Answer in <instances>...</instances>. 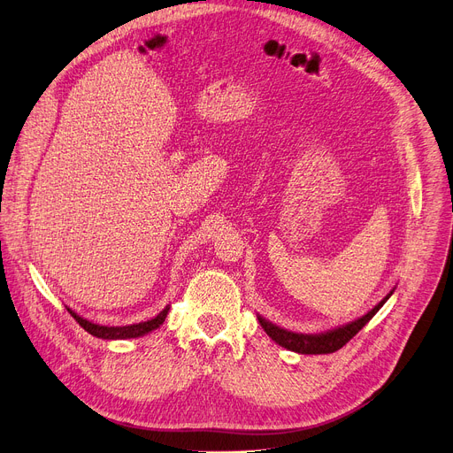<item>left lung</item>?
Here are the masks:
<instances>
[{
	"instance_id": "left-lung-1",
	"label": "left lung",
	"mask_w": 453,
	"mask_h": 453,
	"mask_svg": "<svg viewBox=\"0 0 453 453\" xmlns=\"http://www.w3.org/2000/svg\"><path fill=\"white\" fill-rule=\"evenodd\" d=\"M394 292V289H392ZM387 294V297L383 301H379L373 309L365 314L363 318H358L348 325H342V327H336L333 331L327 333H319V334H303V333H292L288 329L279 327V325L271 323L267 319H264L262 316H258V321L262 325V329L267 333V336L271 340H275L279 346L289 349V351H296L301 355H325V353H334L340 348L346 346V343L365 327V325L377 314V311L381 309V306L387 303V299L392 296Z\"/></svg>"
}]
</instances>
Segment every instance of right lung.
<instances>
[{"label": "right lung", "mask_w": 453, "mask_h": 453, "mask_svg": "<svg viewBox=\"0 0 453 453\" xmlns=\"http://www.w3.org/2000/svg\"><path fill=\"white\" fill-rule=\"evenodd\" d=\"M169 309H171V306L167 304L165 309L161 311L156 318H152L149 321L134 323V325H124V327H107V325H98V323H93V321H88V319L78 316L72 309H66V311L88 334H93V336L102 338V340H124V338H137V336H142V334H149L150 331L157 329L159 325H164V321L169 314Z\"/></svg>", "instance_id": "add662e5"}]
</instances>
